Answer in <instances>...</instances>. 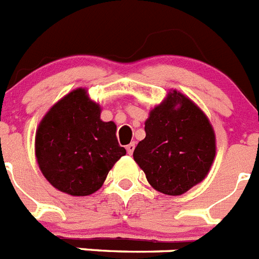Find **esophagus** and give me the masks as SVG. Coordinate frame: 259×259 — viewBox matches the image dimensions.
<instances>
[{
    "mask_svg": "<svg viewBox=\"0 0 259 259\" xmlns=\"http://www.w3.org/2000/svg\"><path fill=\"white\" fill-rule=\"evenodd\" d=\"M135 147H136V145H135V143H131V144H128L127 147H125V149H127L128 154H132V153H134Z\"/></svg>",
    "mask_w": 259,
    "mask_h": 259,
    "instance_id": "1",
    "label": "esophagus"
}]
</instances>
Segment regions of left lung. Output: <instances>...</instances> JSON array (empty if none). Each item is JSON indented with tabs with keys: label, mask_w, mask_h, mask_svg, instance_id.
I'll use <instances>...</instances> for the list:
<instances>
[{
	"label": "left lung",
	"mask_w": 259,
	"mask_h": 259,
	"mask_svg": "<svg viewBox=\"0 0 259 259\" xmlns=\"http://www.w3.org/2000/svg\"><path fill=\"white\" fill-rule=\"evenodd\" d=\"M145 139L134 160L154 190L182 195L204 180L216 154V136L207 115L189 97L170 90L145 120Z\"/></svg>",
	"instance_id": "obj_1"
}]
</instances>
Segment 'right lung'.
Listing matches in <instances>:
<instances>
[{
  "label": "right lung",
  "instance_id": "add662e5",
  "mask_svg": "<svg viewBox=\"0 0 259 259\" xmlns=\"http://www.w3.org/2000/svg\"><path fill=\"white\" fill-rule=\"evenodd\" d=\"M101 105L85 88L57 101L35 135V156L46 180L61 193L86 196L102 187L108 171L125 154L114 121L101 119Z\"/></svg>",
  "mask_w": 259,
  "mask_h": 259
}]
</instances>
